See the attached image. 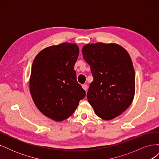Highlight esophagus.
Returning <instances> with one entry per match:
<instances>
[{"instance_id":"obj_1","label":"esophagus","mask_w":159,"mask_h":159,"mask_svg":"<svg viewBox=\"0 0 159 159\" xmlns=\"http://www.w3.org/2000/svg\"><path fill=\"white\" fill-rule=\"evenodd\" d=\"M82 88H83V89H84V90H85V91H87V89H88V86L86 85V84H84V85H82Z\"/></svg>"}]
</instances>
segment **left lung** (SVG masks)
<instances>
[{
    "label": "left lung",
    "instance_id": "obj_1",
    "mask_svg": "<svg viewBox=\"0 0 159 159\" xmlns=\"http://www.w3.org/2000/svg\"><path fill=\"white\" fill-rule=\"evenodd\" d=\"M93 81L87 93L95 114L104 120L119 116L131 104L135 91V73L131 57L123 47L102 42L82 49Z\"/></svg>",
    "mask_w": 159,
    "mask_h": 159
}]
</instances>
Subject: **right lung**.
Instances as JSON below:
<instances>
[{
	"label": "right lung",
	"instance_id": "1",
	"mask_svg": "<svg viewBox=\"0 0 159 159\" xmlns=\"http://www.w3.org/2000/svg\"><path fill=\"white\" fill-rule=\"evenodd\" d=\"M78 55V46L64 42L42 50L33 61L30 79L32 99L45 116L56 121L70 117L85 96L74 70Z\"/></svg>",
	"mask_w": 159,
	"mask_h": 159
}]
</instances>
